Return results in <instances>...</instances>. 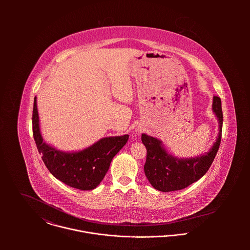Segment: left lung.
Wrapping results in <instances>:
<instances>
[{
    "instance_id": "obj_1",
    "label": "left lung",
    "mask_w": 250,
    "mask_h": 250,
    "mask_svg": "<svg viewBox=\"0 0 250 250\" xmlns=\"http://www.w3.org/2000/svg\"><path fill=\"white\" fill-rule=\"evenodd\" d=\"M212 108L219 124L218 136L211 149L203 155L178 158L169 154L160 140L146 134L142 135V142L147 150L144 173L153 188L164 192L183 189L209 170L221 141L223 115L219 97L214 96Z\"/></svg>"
}]
</instances>
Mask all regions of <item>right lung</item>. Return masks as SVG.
<instances>
[{"instance_id":"obj_1","label":"right lung","mask_w":250,"mask_h":250,"mask_svg":"<svg viewBox=\"0 0 250 250\" xmlns=\"http://www.w3.org/2000/svg\"><path fill=\"white\" fill-rule=\"evenodd\" d=\"M33 133L37 150L52 175L67 186L82 190L93 189L101 183L113 157L129 139V135L107 137L80 151L59 150L43 141L36 97L33 110Z\"/></svg>"}]
</instances>
